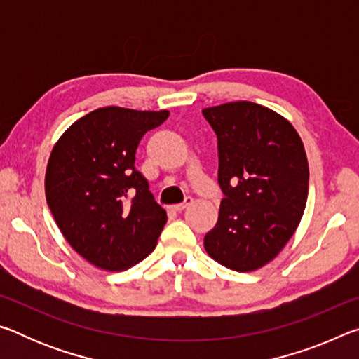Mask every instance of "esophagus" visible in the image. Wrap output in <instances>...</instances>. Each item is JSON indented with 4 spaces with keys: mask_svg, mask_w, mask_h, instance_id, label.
Returning <instances> with one entry per match:
<instances>
[{
    "mask_svg": "<svg viewBox=\"0 0 359 359\" xmlns=\"http://www.w3.org/2000/svg\"><path fill=\"white\" fill-rule=\"evenodd\" d=\"M191 203H193V198H191V196H187L184 203H180V204H175V205H172V209H174V210H177V212H182V210H184V209L187 208V205H190Z\"/></svg>",
    "mask_w": 359,
    "mask_h": 359,
    "instance_id": "esophagus-1",
    "label": "esophagus"
}]
</instances>
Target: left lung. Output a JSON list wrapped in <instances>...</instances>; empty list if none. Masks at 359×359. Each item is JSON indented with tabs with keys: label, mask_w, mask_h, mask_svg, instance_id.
Here are the masks:
<instances>
[{
	"label": "left lung",
	"mask_w": 359,
	"mask_h": 359,
	"mask_svg": "<svg viewBox=\"0 0 359 359\" xmlns=\"http://www.w3.org/2000/svg\"><path fill=\"white\" fill-rule=\"evenodd\" d=\"M218 139V184L224 194L204 248L217 263L250 272L274 259L299 224L309 165L287 118L250 101L203 111Z\"/></svg>",
	"instance_id": "8db88e82"
}]
</instances>
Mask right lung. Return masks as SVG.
I'll use <instances>...</instances> for the list:
<instances>
[{
  "mask_svg": "<svg viewBox=\"0 0 359 359\" xmlns=\"http://www.w3.org/2000/svg\"><path fill=\"white\" fill-rule=\"evenodd\" d=\"M168 117V111L100 107L53 145L48 209L69 245L96 267L128 269L156 247L168 215L135 161L142 136Z\"/></svg>",
  "mask_w": 359,
  "mask_h": 359,
  "instance_id": "add662e5",
  "label": "right lung"
}]
</instances>
